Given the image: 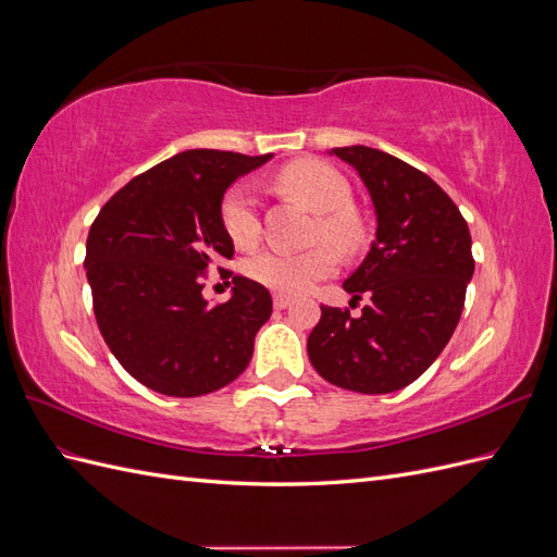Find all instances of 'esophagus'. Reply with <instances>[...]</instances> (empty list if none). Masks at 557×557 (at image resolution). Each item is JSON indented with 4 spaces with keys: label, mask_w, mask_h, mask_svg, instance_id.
Returning a JSON list of instances; mask_svg holds the SVG:
<instances>
[{
    "label": "esophagus",
    "mask_w": 557,
    "mask_h": 557,
    "mask_svg": "<svg viewBox=\"0 0 557 557\" xmlns=\"http://www.w3.org/2000/svg\"><path fill=\"white\" fill-rule=\"evenodd\" d=\"M293 305V297H288V295H274V307L276 309H288Z\"/></svg>",
    "instance_id": "34e87169"
}]
</instances>
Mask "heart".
Instances as JSON below:
<instances>
[{"instance_id": "1", "label": "heart", "mask_w": 557, "mask_h": 557, "mask_svg": "<svg viewBox=\"0 0 557 557\" xmlns=\"http://www.w3.org/2000/svg\"><path fill=\"white\" fill-rule=\"evenodd\" d=\"M278 185L318 213L315 239H325L344 252L362 244L364 230L360 218L350 211L352 190L342 172L320 160H297L278 172ZM221 225L230 242L250 248L260 239L258 199L248 185L237 183L221 199ZM336 269L332 248L315 246L309 250L267 248L248 262V274L276 293L299 295Z\"/></svg>"}]
</instances>
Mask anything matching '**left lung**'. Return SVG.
<instances>
[{
    "label": "left lung",
    "instance_id": "obj_1",
    "mask_svg": "<svg viewBox=\"0 0 557 557\" xmlns=\"http://www.w3.org/2000/svg\"><path fill=\"white\" fill-rule=\"evenodd\" d=\"M364 181L376 211V239L344 290L369 307H320L307 350L332 385L385 395L413 383L446 348L474 274L467 221L428 174L383 150L332 148Z\"/></svg>",
    "mask_w": 557,
    "mask_h": 557
}]
</instances>
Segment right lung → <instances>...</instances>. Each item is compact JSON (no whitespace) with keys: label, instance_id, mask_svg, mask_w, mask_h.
<instances>
[{"label":"right lung","instance_id":"obj_1","mask_svg":"<svg viewBox=\"0 0 557 557\" xmlns=\"http://www.w3.org/2000/svg\"><path fill=\"white\" fill-rule=\"evenodd\" d=\"M267 156L195 148L123 185L97 213L86 274L97 327L129 376L170 397H199L232 383L272 315L264 285L233 276V297L209 308L203 278L232 260L221 225L230 185Z\"/></svg>","mask_w":557,"mask_h":557}]
</instances>
